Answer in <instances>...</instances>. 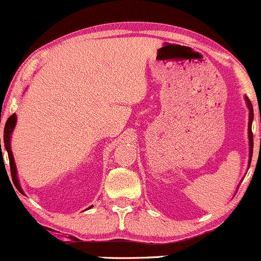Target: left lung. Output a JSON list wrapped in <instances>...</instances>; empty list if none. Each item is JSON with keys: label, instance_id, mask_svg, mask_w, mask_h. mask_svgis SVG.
I'll use <instances>...</instances> for the list:
<instances>
[{"label": "left lung", "instance_id": "left-lung-1", "mask_svg": "<svg viewBox=\"0 0 261 261\" xmlns=\"http://www.w3.org/2000/svg\"><path fill=\"white\" fill-rule=\"evenodd\" d=\"M245 100H247V104H248V108H249V125H248V131H249V145H250V148H249V155H250V160H249V164L251 162V157H253V133H251V122H253V119H254V110H253V106H251V101L249 100V98L245 97ZM260 121H261V115H260Z\"/></svg>", "mask_w": 261, "mask_h": 261}]
</instances>
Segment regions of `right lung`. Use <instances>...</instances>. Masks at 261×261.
Wrapping results in <instances>:
<instances>
[{
	"mask_svg": "<svg viewBox=\"0 0 261 261\" xmlns=\"http://www.w3.org/2000/svg\"><path fill=\"white\" fill-rule=\"evenodd\" d=\"M16 114H13V115H11L10 118H8L7 122H6V126H5V131H4V143H5V147L7 149V153H8V160H10V168H11V175H12V180H13V184L16 185V188L18 190L20 191V193H23V190L20 189V185L19 182H18V179H17V169H16V163H14V160H13V154H12V151H11V145H10V141H11V134L12 131H13L14 128V125H16ZM0 149H1V139H0ZM2 152V149H1ZM92 207V206H91ZM88 207V208H91Z\"/></svg>",
	"mask_w": 261,
	"mask_h": 261,
	"instance_id": "obj_1",
	"label": "right lung"
}]
</instances>
